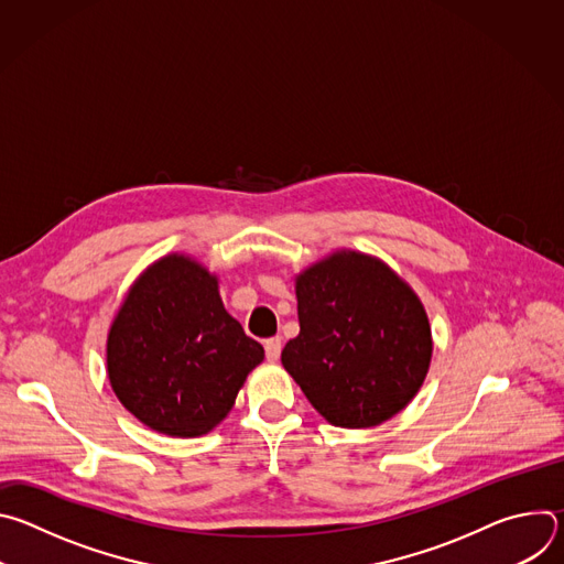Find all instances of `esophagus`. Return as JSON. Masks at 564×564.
Segmentation results:
<instances>
[{
    "instance_id": "obj_1",
    "label": "esophagus",
    "mask_w": 564,
    "mask_h": 564,
    "mask_svg": "<svg viewBox=\"0 0 564 564\" xmlns=\"http://www.w3.org/2000/svg\"><path fill=\"white\" fill-rule=\"evenodd\" d=\"M281 355V337H272L265 341V357L268 361H276Z\"/></svg>"
}]
</instances>
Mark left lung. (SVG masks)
I'll return each instance as SVG.
<instances>
[{
  "label": "left lung",
  "instance_id": "obj_1",
  "mask_svg": "<svg viewBox=\"0 0 564 564\" xmlns=\"http://www.w3.org/2000/svg\"><path fill=\"white\" fill-rule=\"evenodd\" d=\"M301 333L283 368L316 413L341 429H370L404 411L431 357L429 314L381 259L337 250L294 276Z\"/></svg>",
  "mask_w": 564,
  "mask_h": 564
}]
</instances>
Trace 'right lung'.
Listing matches in <instances>:
<instances>
[{"label": "right lung", "instance_id": "1", "mask_svg": "<svg viewBox=\"0 0 564 564\" xmlns=\"http://www.w3.org/2000/svg\"><path fill=\"white\" fill-rule=\"evenodd\" d=\"M263 359V346L225 310L218 276L183 252L153 261L131 283L107 335L120 404L170 437L214 431Z\"/></svg>", "mask_w": 564, "mask_h": 564}]
</instances>
